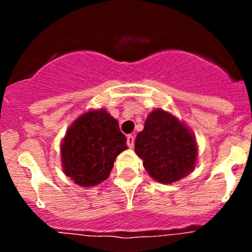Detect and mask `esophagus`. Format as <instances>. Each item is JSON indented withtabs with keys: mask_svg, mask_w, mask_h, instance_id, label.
Here are the masks:
<instances>
[{
	"mask_svg": "<svg viewBox=\"0 0 252 252\" xmlns=\"http://www.w3.org/2000/svg\"><path fill=\"white\" fill-rule=\"evenodd\" d=\"M134 142H135V138H134V135L126 136V144H128V146L130 147V149H133L134 147Z\"/></svg>",
	"mask_w": 252,
	"mask_h": 252,
	"instance_id": "1",
	"label": "esophagus"
}]
</instances>
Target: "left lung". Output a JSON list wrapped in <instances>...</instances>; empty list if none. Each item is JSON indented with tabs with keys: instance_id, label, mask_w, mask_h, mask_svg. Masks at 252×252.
I'll return each mask as SVG.
<instances>
[{
	"instance_id": "1",
	"label": "left lung",
	"mask_w": 252,
	"mask_h": 252,
	"mask_svg": "<svg viewBox=\"0 0 252 252\" xmlns=\"http://www.w3.org/2000/svg\"><path fill=\"white\" fill-rule=\"evenodd\" d=\"M135 152L150 177L163 184L189 174L197 158L191 131L173 114L159 108L147 116L144 130L136 135Z\"/></svg>"
}]
</instances>
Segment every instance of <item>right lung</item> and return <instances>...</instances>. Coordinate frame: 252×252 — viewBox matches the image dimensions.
I'll list each match as a JSON object with an SVG mask.
<instances>
[{
	"label": "right lung",
	"mask_w": 252,
	"mask_h": 252,
	"mask_svg": "<svg viewBox=\"0 0 252 252\" xmlns=\"http://www.w3.org/2000/svg\"><path fill=\"white\" fill-rule=\"evenodd\" d=\"M126 149L118 122L103 108L89 111L65 133L61 145L63 171L80 187H95L107 179L117 156Z\"/></svg>",
	"instance_id": "1"
}]
</instances>
